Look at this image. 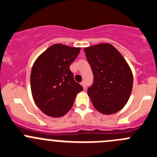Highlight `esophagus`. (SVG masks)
I'll list each match as a JSON object with an SVG mask.
<instances>
[{"label":"esophagus","mask_w":157,"mask_h":157,"mask_svg":"<svg viewBox=\"0 0 157 157\" xmlns=\"http://www.w3.org/2000/svg\"><path fill=\"white\" fill-rule=\"evenodd\" d=\"M81 85H82V87H83V89H86V82H82Z\"/></svg>","instance_id":"obj_1"}]
</instances>
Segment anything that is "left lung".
Masks as SVG:
<instances>
[{
  "label": "left lung",
  "mask_w": 157,
  "mask_h": 157,
  "mask_svg": "<svg viewBox=\"0 0 157 157\" xmlns=\"http://www.w3.org/2000/svg\"><path fill=\"white\" fill-rule=\"evenodd\" d=\"M84 51L94 75L93 84L87 91L94 107L105 115L117 113L126 105L132 92L133 77L129 65L108 43Z\"/></svg>",
  "instance_id": "left-lung-1"
}]
</instances>
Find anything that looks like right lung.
I'll list each match as a JSON object with an SVG mask.
<instances>
[{
  "label": "right lung",
  "instance_id": "add662e5",
  "mask_svg": "<svg viewBox=\"0 0 157 157\" xmlns=\"http://www.w3.org/2000/svg\"><path fill=\"white\" fill-rule=\"evenodd\" d=\"M80 49L55 44L41 54L33 65L31 94L37 106L47 116H65L72 107L76 95L83 90L69 69Z\"/></svg>",
  "mask_w": 157,
  "mask_h": 157
}]
</instances>
